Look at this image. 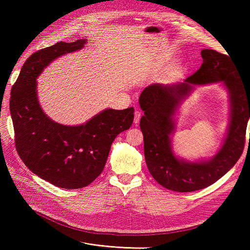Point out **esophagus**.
Instances as JSON below:
<instances>
[{
	"mask_svg": "<svg viewBox=\"0 0 250 250\" xmlns=\"http://www.w3.org/2000/svg\"><path fill=\"white\" fill-rule=\"evenodd\" d=\"M141 117H142V112L140 111V110H135V112H134V120H133V122L137 124V123H139L140 122V119H141Z\"/></svg>",
	"mask_w": 250,
	"mask_h": 250,
	"instance_id": "obj_1",
	"label": "esophagus"
}]
</instances>
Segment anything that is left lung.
Returning a JSON list of instances; mask_svg holds the SVG:
<instances>
[{
    "label": "left lung",
    "mask_w": 250,
    "mask_h": 250,
    "mask_svg": "<svg viewBox=\"0 0 250 250\" xmlns=\"http://www.w3.org/2000/svg\"><path fill=\"white\" fill-rule=\"evenodd\" d=\"M201 57L200 69L184 82L168 85L153 83L143 90L139 100L144 111L140 127L148 170L158 184L175 192L198 191L216 183L238 162L245 145L250 118V83L244 84L230 56L204 49ZM217 82H222L228 88L231 101V122L224 145L208 161L179 160L172 153L169 139L175 129V112L194 85Z\"/></svg>",
    "instance_id": "left-lung-1"
}]
</instances>
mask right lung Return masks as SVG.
<instances>
[{
  "label": "right lung",
  "mask_w": 250,
  "mask_h": 250,
  "mask_svg": "<svg viewBox=\"0 0 250 250\" xmlns=\"http://www.w3.org/2000/svg\"><path fill=\"white\" fill-rule=\"evenodd\" d=\"M86 40L59 42L30 56L11 89L10 113L16 147L37 176L62 188H80L102 173L117 135L129 129L133 107L107 108L85 124L65 126L44 115L37 99L36 78L57 57L78 51Z\"/></svg>",
  "instance_id": "obj_1"
}]
</instances>
